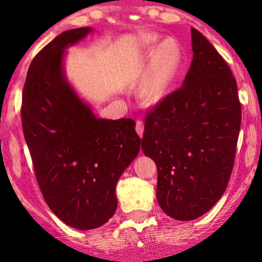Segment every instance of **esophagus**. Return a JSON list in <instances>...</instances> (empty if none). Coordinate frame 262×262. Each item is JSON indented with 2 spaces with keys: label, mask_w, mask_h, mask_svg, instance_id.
I'll return each instance as SVG.
<instances>
[{
  "label": "esophagus",
  "mask_w": 262,
  "mask_h": 262,
  "mask_svg": "<svg viewBox=\"0 0 262 262\" xmlns=\"http://www.w3.org/2000/svg\"><path fill=\"white\" fill-rule=\"evenodd\" d=\"M136 130H137V133H138V136L142 138V137H143V132H144L143 121H142V120H137L136 121Z\"/></svg>",
  "instance_id": "esophagus-1"
}]
</instances>
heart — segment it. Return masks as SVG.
Here are the masks:
<instances>
[{"label": "heart", "mask_w": 262, "mask_h": 262, "mask_svg": "<svg viewBox=\"0 0 262 262\" xmlns=\"http://www.w3.org/2000/svg\"><path fill=\"white\" fill-rule=\"evenodd\" d=\"M157 36H149L148 41L153 44ZM180 63V53L173 41L167 40L158 48L150 60L149 68L142 84V94L152 101L162 99L172 82Z\"/></svg>", "instance_id": "heart-1"}]
</instances>
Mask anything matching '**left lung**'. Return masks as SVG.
<instances>
[{
    "label": "left lung",
    "mask_w": 262,
    "mask_h": 262,
    "mask_svg": "<svg viewBox=\"0 0 262 262\" xmlns=\"http://www.w3.org/2000/svg\"><path fill=\"white\" fill-rule=\"evenodd\" d=\"M184 84L147 110L142 149L157 166V200L178 221L199 218L227 189L241 128L236 78L207 38L191 29Z\"/></svg>",
    "instance_id": "1"
}]
</instances>
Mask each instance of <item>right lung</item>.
Returning <instances> with one entry per match:
<instances>
[{
    "label": "right lung",
    "mask_w": 262,
    "mask_h": 262,
    "mask_svg": "<svg viewBox=\"0 0 262 262\" xmlns=\"http://www.w3.org/2000/svg\"><path fill=\"white\" fill-rule=\"evenodd\" d=\"M90 30L64 31L34 57L21 102L24 137L44 200L77 229L97 228L114 215L116 182L141 144L133 119H97L66 81L64 49Z\"/></svg>",
    "instance_id": "obj_1"
}]
</instances>
